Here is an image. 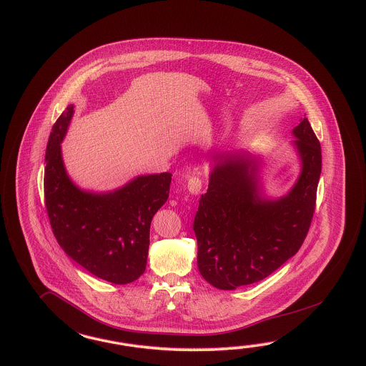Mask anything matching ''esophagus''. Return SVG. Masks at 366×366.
<instances>
[{
	"label": "esophagus",
	"mask_w": 366,
	"mask_h": 366,
	"mask_svg": "<svg viewBox=\"0 0 366 366\" xmlns=\"http://www.w3.org/2000/svg\"><path fill=\"white\" fill-rule=\"evenodd\" d=\"M202 186H203V182L201 177H191L187 182V189L192 195H198L202 191Z\"/></svg>",
	"instance_id": "1"
}]
</instances>
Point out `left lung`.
<instances>
[{"label":"left lung","instance_id":"8db88e82","mask_svg":"<svg viewBox=\"0 0 366 366\" xmlns=\"http://www.w3.org/2000/svg\"><path fill=\"white\" fill-rule=\"evenodd\" d=\"M292 134L302 171L282 198L261 197L256 159L227 156L212 167L194 232L198 268L215 288L229 291L257 283L302 247L315 210L322 152L307 118Z\"/></svg>","mask_w":366,"mask_h":366}]
</instances>
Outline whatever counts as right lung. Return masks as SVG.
Segmentation results:
<instances>
[{"label": "right lung", "mask_w": 366, "mask_h": 366, "mask_svg": "<svg viewBox=\"0 0 366 366\" xmlns=\"http://www.w3.org/2000/svg\"><path fill=\"white\" fill-rule=\"evenodd\" d=\"M74 105L61 113L48 139L44 198L54 236L70 259L114 284L137 280L145 272L149 229L169 194L171 174L142 175L110 192L83 191L63 164V142Z\"/></svg>", "instance_id": "1"}]
</instances>
